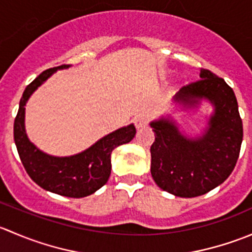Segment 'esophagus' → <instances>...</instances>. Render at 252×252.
<instances>
[{
    "label": "esophagus",
    "instance_id": "obj_1",
    "mask_svg": "<svg viewBox=\"0 0 252 252\" xmlns=\"http://www.w3.org/2000/svg\"><path fill=\"white\" fill-rule=\"evenodd\" d=\"M147 122H149V116L146 113H140L138 116H135V118H134V123H135L136 129L144 128L147 124Z\"/></svg>",
    "mask_w": 252,
    "mask_h": 252
}]
</instances>
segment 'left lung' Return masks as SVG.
Wrapping results in <instances>:
<instances>
[{"mask_svg": "<svg viewBox=\"0 0 252 252\" xmlns=\"http://www.w3.org/2000/svg\"><path fill=\"white\" fill-rule=\"evenodd\" d=\"M200 80L173 96L182 110H196L202 101L213 112L201 134L180 131L178 122L162 116L150 123L155 131L151 175L164 191L179 197L204 195L222 184L234 169L243 141V122L233 89L212 72L200 70Z\"/></svg>", "mask_w": 252, "mask_h": 252, "instance_id": "obj_1", "label": "left lung"}]
</instances>
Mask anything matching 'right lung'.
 <instances>
[{"mask_svg":"<svg viewBox=\"0 0 252 252\" xmlns=\"http://www.w3.org/2000/svg\"><path fill=\"white\" fill-rule=\"evenodd\" d=\"M69 67L70 64H63L50 68L25 88L14 119V142L25 171L37 185L47 191L79 199L94 194L107 183L112 168V151L133 140L136 129L133 123L122 126L72 156H52L35 146L25 130V105L51 75Z\"/></svg>","mask_w":252,"mask_h":252,"instance_id":"right-lung-1","label":"right lung"}]
</instances>
